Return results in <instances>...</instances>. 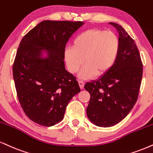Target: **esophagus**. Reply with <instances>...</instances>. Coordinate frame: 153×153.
Wrapping results in <instances>:
<instances>
[{
    "label": "esophagus",
    "mask_w": 153,
    "mask_h": 153,
    "mask_svg": "<svg viewBox=\"0 0 153 153\" xmlns=\"http://www.w3.org/2000/svg\"><path fill=\"white\" fill-rule=\"evenodd\" d=\"M78 83L79 85H80V88L82 89L84 88V82L82 81V80H78Z\"/></svg>",
    "instance_id": "1"
}]
</instances>
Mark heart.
Returning <instances> with one entry per match:
<instances>
[{
	"label": "heart",
	"instance_id": "heart-1",
	"mask_svg": "<svg viewBox=\"0 0 153 153\" xmlns=\"http://www.w3.org/2000/svg\"><path fill=\"white\" fill-rule=\"evenodd\" d=\"M120 51V40L111 31L90 29L78 35L73 47L64 50V60L68 69L75 73L83 66L79 78L88 79L108 73L115 65Z\"/></svg>",
	"mask_w": 153,
	"mask_h": 153
}]
</instances>
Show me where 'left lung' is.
<instances>
[{
	"instance_id": "obj_1",
	"label": "left lung",
	"mask_w": 153,
	"mask_h": 153,
	"mask_svg": "<svg viewBox=\"0 0 153 153\" xmlns=\"http://www.w3.org/2000/svg\"><path fill=\"white\" fill-rule=\"evenodd\" d=\"M109 24L119 34L116 62L108 73L84 86L91 95L86 109L88 119L103 128L115 126L130 113L137 100L143 76V63L135 41L121 25Z\"/></svg>"
}]
</instances>
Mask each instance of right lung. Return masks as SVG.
Listing matches in <instances>:
<instances>
[{"instance_id":"1","label":"right lung","mask_w":153,"mask_h":153,"mask_svg":"<svg viewBox=\"0 0 153 153\" xmlns=\"http://www.w3.org/2000/svg\"><path fill=\"white\" fill-rule=\"evenodd\" d=\"M81 21H43L20 43L13 75L24 113L37 124L53 126L62 120L69 101L80 88L65 69L64 50Z\"/></svg>"}]
</instances>
